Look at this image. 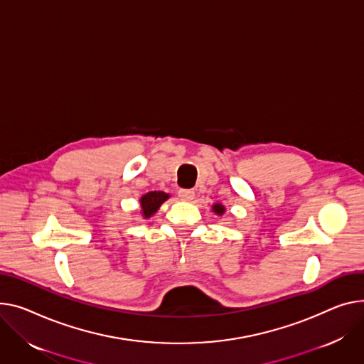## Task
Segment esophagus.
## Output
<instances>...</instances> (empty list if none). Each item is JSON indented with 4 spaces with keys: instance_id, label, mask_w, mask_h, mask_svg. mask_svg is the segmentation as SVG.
<instances>
[{
    "instance_id": "1",
    "label": "esophagus",
    "mask_w": 364,
    "mask_h": 364,
    "mask_svg": "<svg viewBox=\"0 0 364 364\" xmlns=\"http://www.w3.org/2000/svg\"><path fill=\"white\" fill-rule=\"evenodd\" d=\"M178 198L184 202H190V200H193V198H195V191L190 190V188H180L178 190Z\"/></svg>"
}]
</instances>
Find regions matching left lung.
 <instances>
[{
  "instance_id": "1",
  "label": "left lung",
  "mask_w": 364,
  "mask_h": 364,
  "mask_svg": "<svg viewBox=\"0 0 364 364\" xmlns=\"http://www.w3.org/2000/svg\"><path fill=\"white\" fill-rule=\"evenodd\" d=\"M212 210L216 213V215H224V212H225V208H224V205H221V203H215L213 206H212Z\"/></svg>"
}]
</instances>
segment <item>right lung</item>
Wrapping results in <instances>:
<instances>
[{
    "instance_id": "add662e5",
    "label": "right lung",
    "mask_w": 364,
    "mask_h": 364,
    "mask_svg": "<svg viewBox=\"0 0 364 364\" xmlns=\"http://www.w3.org/2000/svg\"><path fill=\"white\" fill-rule=\"evenodd\" d=\"M168 198H169V195L164 191H149V193H146V195H143L140 198L143 218H146V220L148 218H151Z\"/></svg>"
}]
</instances>
